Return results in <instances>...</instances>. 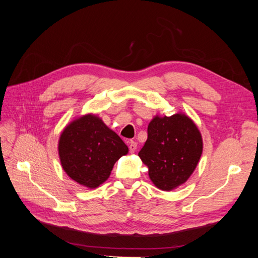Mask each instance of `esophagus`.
<instances>
[{
    "label": "esophagus",
    "instance_id": "esophagus-1",
    "mask_svg": "<svg viewBox=\"0 0 258 258\" xmlns=\"http://www.w3.org/2000/svg\"><path fill=\"white\" fill-rule=\"evenodd\" d=\"M137 147H138V143L135 141H131L129 142V151L131 154H134L137 151Z\"/></svg>",
    "mask_w": 258,
    "mask_h": 258
}]
</instances>
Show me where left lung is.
<instances>
[{"instance_id":"8db88e82","label":"left lung","mask_w":258,"mask_h":258,"mask_svg":"<svg viewBox=\"0 0 258 258\" xmlns=\"http://www.w3.org/2000/svg\"><path fill=\"white\" fill-rule=\"evenodd\" d=\"M204 142L196 123L178 112L156 115L148 123L147 140L139 157L157 188L171 191L184 184L200 160Z\"/></svg>"}]
</instances>
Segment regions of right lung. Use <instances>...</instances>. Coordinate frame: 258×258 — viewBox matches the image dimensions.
Returning a JSON list of instances; mask_svg holds the SVG:
<instances>
[{"instance_id": "obj_1", "label": "right lung", "mask_w": 258, "mask_h": 258, "mask_svg": "<svg viewBox=\"0 0 258 258\" xmlns=\"http://www.w3.org/2000/svg\"><path fill=\"white\" fill-rule=\"evenodd\" d=\"M129 152L118 135L96 114H86L62 130L58 154L64 172L81 186L93 189L110 177L115 162Z\"/></svg>"}]
</instances>
